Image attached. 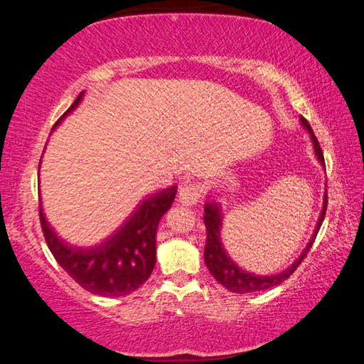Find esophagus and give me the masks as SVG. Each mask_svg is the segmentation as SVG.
I'll return each mask as SVG.
<instances>
[{"label":"esophagus","instance_id":"1","mask_svg":"<svg viewBox=\"0 0 364 364\" xmlns=\"http://www.w3.org/2000/svg\"><path fill=\"white\" fill-rule=\"evenodd\" d=\"M199 188L194 186V184H181L180 191H178V202H180L181 205L193 207L199 202Z\"/></svg>","mask_w":364,"mask_h":364}]
</instances>
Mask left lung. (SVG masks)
I'll return each mask as SVG.
<instances>
[{
	"label": "left lung",
	"mask_w": 364,
	"mask_h": 364,
	"mask_svg": "<svg viewBox=\"0 0 364 364\" xmlns=\"http://www.w3.org/2000/svg\"><path fill=\"white\" fill-rule=\"evenodd\" d=\"M300 125L305 128L308 134H310L313 152H315L316 160L326 171L324 157H323L321 147H319L315 133H313L311 127L308 125V122L304 119V117H300ZM326 207H328V191H324L321 213H319V218L316 221L315 231H313L310 241H308L305 249L301 250V254L299 255L297 260L291 264V267H287L286 269H282L276 274H255V273H250V271L242 269L226 252L223 242H221V228H223V217H225L223 207H221L220 202L213 199L212 194H207V200H205V207H204V223L207 228V242H205V250H204V260H205L208 271H210V273L213 274V278L217 279L221 286H225L226 289H230L231 292H236V294H250V292H257V291H267V289H269V287L279 286L282 281H286L289 276H291L294 271L297 269L301 260L306 257L308 250H310V247L313 245V241H315L319 228H321V223H323L324 215H326Z\"/></svg>",
	"instance_id": "left-lung-1"
}]
</instances>
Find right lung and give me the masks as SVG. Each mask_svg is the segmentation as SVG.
<instances>
[{"label": "right lung", "instance_id": "right-lung-1", "mask_svg": "<svg viewBox=\"0 0 364 364\" xmlns=\"http://www.w3.org/2000/svg\"><path fill=\"white\" fill-rule=\"evenodd\" d=\"M85 91L53 127V132L83 101ZM43 159V156H41ZM38 165V178H40ZM176 186L147 196L117 230L95 245L67 242L49 223L40 202V221L46 244L54 258L85 291L102 297H122L136 291L156 267V236L159 221L173 205ZM41 200V199H40Z\"/></svg>", "mask_w": 364, "mask_h": 364}]
</instances>
